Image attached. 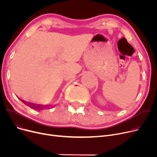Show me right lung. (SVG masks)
Wrapping results in <instances>:
<instances>
[{
    "instance_id": "obj_1",
    "label": "right lung",
    "mask_w": 157,
    "mask_h": 157,
    "mask_svg": "<svg viewBox=\"0 0 157 157\" xmlns=\"http://www.w3.org/2000/svg\"><path fill=\"white\" fill-rule=\"evenodd\" d=\"M19 99H20L22 102H23L25 104H26L27 105L29 106L30 108H32V109H36V110H40V109H42L49 108V106H51L50 105H40V104H33V103H30V102H26V101H23V100L20 99V98H19ZM51 107H52V106H51Z\"/></svg>"
}]
</instances>
